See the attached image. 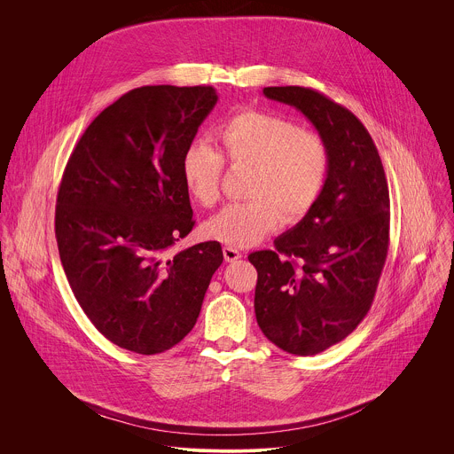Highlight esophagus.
Masks as SVG:
<instances>
[{"instance_id": "34e87169", "label": "esophagus", "mask_w": 454, "mask_h": 454, "mask_svg": "<svg viewBox=\"0 0 454 454\" xmlns=\"http://www.w3.org/2000/svg\"><path fill=\"white\" fill-rule=\"evenodd\" d=\"M223 253H224V261L226 262H235V261H239V258L242 256V253L237 247H231V246H224Z\"/></svg>"}]
</instances>
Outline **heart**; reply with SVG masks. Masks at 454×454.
I'll list each match as a JSON object with an SVG mask.
<instances>
[{
	"instance_id": "b5f03b06",
	"label": "heart",
	"mask_w": 454,
	"mask_h": 454,
	"mask_svg": "<svg viewBox=\"0 0 454 454\" xmlns=\"http://www.w3.org/2000/svg\"><path fill=\"white\" fill-rule=\"evenodd\" d=\"M231 167H251L249 201L231 203L203 224V233L231 247L261 242L282 217L294 223L307 215L327 184L331 151L321 135L305 131L287 116L240 111L215 133ZM224 159L203 142L190 144L181 158V179L201 207L217 203Z\"/></svg>"
}]
</instances>
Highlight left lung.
<instances>
[{"instance_id": "obj_1", "label": "left lung", "mask_w": 454, "mask_h": 454, "mask_svg": "<svg viewBox=\"0 0 454 454\" xmlns=\"http://www.w3.org/2000/svg\"><path fill=\"white\" fill-rule=\"evenodd\" d=\"M301 111L331 151V170L312 210L247 258L256 268V323L278 348L314 356L343 341L368 314L390 244V192L361 120L323 93L264 88Z\"/></svg>"}]
</instances>
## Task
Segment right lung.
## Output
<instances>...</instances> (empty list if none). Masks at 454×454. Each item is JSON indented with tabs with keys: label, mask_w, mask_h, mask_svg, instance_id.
Segmentation results:
<instances>
[{
	"label": "right lung",
	"mask_w": 454,
	"mask_h": 454,
	"mask_svg": "<svg viewBox=\"0 0 454 454\" xmlns=\"http://www.w3.org/2000/svg\"><path fill=\"white\" fill-rule=\"evenodd\" d=\"M217 104L212 86H144L84 131L64 168L55 237L70 287L120 348L165 352L196 325L223 247L201 242L165 258L192 228L181 158Z\"/></svg>",
	"instance_id": "obj_1"
}]
</instances>
